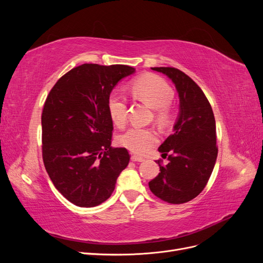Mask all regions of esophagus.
<instances>
[{"instance_id": "1", "label": "esophagus", "mask_w": 263, "mask_h": 263, "mask_svg": "<svg viewBox=\"0 0 263 263\" xmlns=\"http://www.w3.org/2000/svg\"><path fill=\"white\" fill-rule=\"evenodd\" d=\"M132 161H134V162H142V161H145V159L142 158V157H139V156H132Z\"/></svg>"}]
</instances>
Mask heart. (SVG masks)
<instances>
[{
	"instance_id": "1",
	"label": "heart",
	"mask_w": 263,
	"mask_h": 263,
	"mask_svg": "<svg viewBox=\"0 0 263 263\" xmlns=\"http://www.w3.org/2000/svg\"><path fill=\"white\" fill-rule=\"evenodd\" d=\"M132 91L141 102L155 108V118L159 125L161 127L171 125L174 109L170 102L174 92L168 82L156 74H145L134 81ZM107 112L113 124L118 128H123L127 123L126 99L116 92L110 93L107 99ZM117 142L134 154L145 155L158 142V135L151 128L133 127L118 136Z\"/></svg>"
}]
</instances>
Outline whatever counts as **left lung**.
Here are the masks:
<instances>
[{
  "instance_id": "obj_1",
  "label": "left lung",
  "mask_w": 263,
  "mask_h": 263,
  "mask_svg": "<svg viewBox=\"0 0 263 263\" xmlns=\"http://www.w3.org/2000/svg\"><path fill=\"white\" fill-rule=\"evenodd\" d=\"M168 76L180 97V116L174 133L159 147L169 163L149 182V189L160 200L183 204L193 200L208 184L216 161V123L204 92L181 70L171 67L153 68ZM156 161V162H157Z\"/></svg>"
}]
</instances>
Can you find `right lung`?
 <instances>
[{"instance_id":"obj_1","label":"right lung","mask_w":263,"mask_h":263,"mask_svg":"<svg viewBox=\"0 0 263 263\" xmlns=\"http://www.w3.org/2000/svg\"><path fill=\"white\" fill-rule=\"evenodd\" d=\"M134 72L124 65L83 63L63 74L45 101V168L55 189L80 208L106 201L128 165V150L110 147L114 127L107 99L117 82Z\"/></svg>"}]
</instances>
